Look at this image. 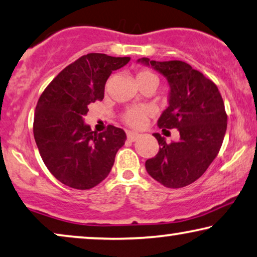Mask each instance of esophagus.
I'll list each match as a JSON object with an SVG mask.
<instances>
[{
    "instance_id": "obj_1",
    "label": "esophagus",
    "mask_w": 257,
    "mask_h": 257,
    "mask_svg": "<svg viewBox=\"0 0 257 257\" xmlns=\"http://www.w3.org/2000/svg\"><path fill=\"white\" fill-rule=\"evenodd\" d=\"M139 136H140V134H137V133H134V132H128L127 133L128 140L132 141V142H134V141H136L137 139H139Z\"/></svg>"
}]
</instances>
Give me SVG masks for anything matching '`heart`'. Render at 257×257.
I'll return each mask as SVG.
<instances>
[{
	"instance_id": "b5f03b06",
	"label": "heart",
	"mask_w": 257,
	"mask_h": 257,
	"mask_svg": "<svg viewBox=\"0 0 257 257\" xmlns=\"http://www.w3.org/2000/svg\"><path fill=\"white\" fill-rule=\"evenodd\" d=\"M136 80L141 86L149 81L158 82V78L153 71L148 70V68H141V70L137 71L136 73ZM110 82H111V78L108 79L106 84V91L109 89ZM150 114H151V110L147 107H139V106L128 107L125 108L123 113L121 114V120L123 121L125 124L129 125L130 128L139 129V128H142L143 125L146 124V122L148 120V117L150 116Z\"/></svg>"
}]
</instances>
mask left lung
Listing matches in <instances>:
<instances>
[{
  "instance_id": "left-lung-1",
  "label": "left lung",
  "mask_w": 257,
  "mask_h": 257,
  "mask_svg": "<svg viewBox=\"0 0 257 257\" xmlns=\"http://www.w3.org/2000/svg\"><path fill=\"white\" fill-rule=\"evenodd\" d=\"M140 60L168 79L169 107L158 127L163 132L178 129L180 136L177 142L166 143L160 134H154L160 150L146 162V169L170 189L187 186L204 175L222 146L227 129L222 96L214 82L184 61Z\"/></svg>"
}]
</instances>
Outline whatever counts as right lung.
<instances>
[{
  "label": "right lung",
  "instance_id": "1",
  "mask_svg": "<svg viewBox=\"0 0 257 257\" xmlns=\"http://www.w3.org/2000/svg\"><path fill=\"white\" fill-rule=\"evenodd\" d=\"M129 57L88 53L64 68L39 96L34 136L46 168L60 183L89 190L109 175L115 155L127 136L107 125L97 134L82 117L88 106L102 101L110 73L128 64Z\"/></svg>",
  "mask_w": 257,
  "mask_h": 257
}]
</instances>
